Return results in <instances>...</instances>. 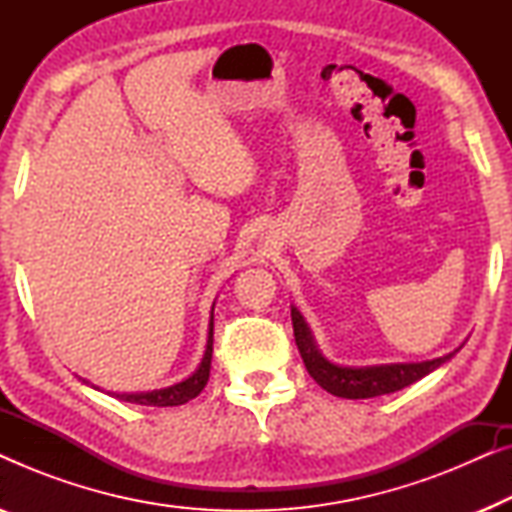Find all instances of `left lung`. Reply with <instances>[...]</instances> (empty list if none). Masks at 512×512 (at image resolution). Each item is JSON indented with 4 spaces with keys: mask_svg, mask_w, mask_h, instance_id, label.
Wrapping results in <instances>:
<instances>
[{
    "mask_svg": "<svg viewBox=\"0 0 512 512\" xmlns=\"http://www.w3.org/2000/svg\"><path fill=\"white\" fill-rule=\"evenodd\" d=\"M291 321H293V335H296L298 352L303 356V363L312 380L326 389L328 394L340 398H375L384 394H394V391L410 387L412 382L422 380L424 375L433 373V370L450 361L459 349L454 352L438 356L431 361L419 363H382V366H340V363L328 361L321 349L314 342V335L298 312V307L291 305Z\"/></svg>",
    "mask_w": 512,
    "mask_h": 512,
    "instance_id": "left-lung-1",
    "label": "left lung"
}]
</instances>
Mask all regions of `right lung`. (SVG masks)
<instances>
[{"label": "right lung", "instance_id": "obj_1", "mask_svg": "<svg viewBox=\"0 0 512 512\" xmlns=\"http://www.w3.org/2000/svg\"><path fill=\"white\" fill-rule=\"evenodd\" d=\"M212 345H214V307H212V317H209L205 354H202V361L198 363V368H195L193 373L186 377V380H181L165 389L132 391V394H116V391H109V394L116 396L118 401L137 403V405H156V408H167V405H184L191 401V398L198 396L202 389H205V384L209 380V368H212ZM83 382L90 384L88 380H83ZM95 389H100V387H95Z\"/></svg>", "mask_w": 512, "mask_h": 512}]
</instances>
